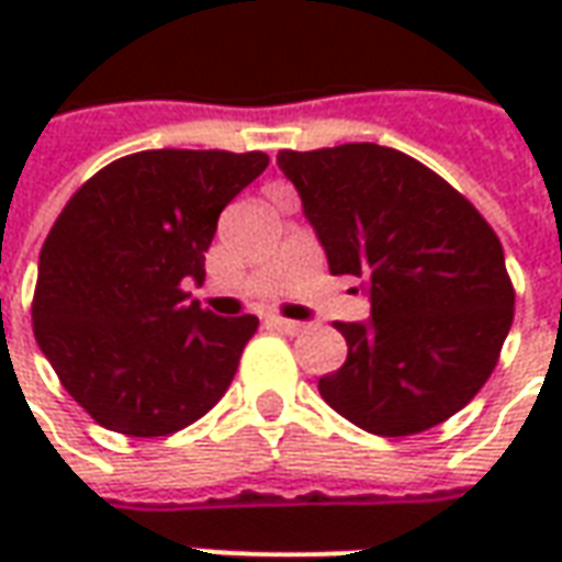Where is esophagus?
<instances>
[{
  "mask_svg": "<svg viewBox=\"0 0 562 562\" xmlns=\"http://www.w3.org/2000/svg\"><path fill=\"white\" fill-rule=\"evenodd\" d=\"M268 325L273 330H280V334H289V337H294V334H301V330L306 328L304 322H292V318H282V316H270Z\"/></svg>",
  "mask_w": 562,
  "mask_h": 562,
  "instance_id": "34e87169",
  "label": "esophagus"
}]
</instances>
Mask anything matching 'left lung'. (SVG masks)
Wrapping results in <instances>:
<instances>
[{
  "mask_svg": "<svg viewBox=\"0 0 562 562\" xmlns=\"http://www.w3.org/2000/svg\"><path fill=\"white\" fill-rule=\"evenodd\" d=\"M330 273L367 282L370 322L318 379L330 409L376 436L442 424L482 391L515 318L503 244L439 173L379 144L280 149Z\"/></svg>",
  "mask_w": 562,
  "mask_h": 562,
  "instance_id": "1",
  "label": "left lung"
}]
</instances>
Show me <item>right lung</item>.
<instances>
[{
  "label": "right lung",
  "mask_w": 562,
  "mask_h": 562,
  "mask_svg": "<svg viewBox=\"0 0 562 562\" xmlns=\"http://www.w3.org/2000/svg\"><path fill=\"white\" fill-rule=\"evenodd\" d=\"M268 161L258 149H144L63 207L38 256L32 328L102 427L177 434L228 391L258 318L213 316L183 282L204 280L220 213Z\"/></svg>",
  "instance_id": "add662e5"
}]
</instances>
